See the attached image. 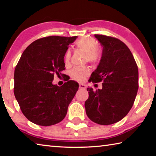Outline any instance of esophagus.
Segmentation results:
<instances>
[{"instance_id": "esophagus-1", "label": "esophagus", "mask_w": 156, "mask_h": 156, "mask_svg": "<svg viewBox=\"0 0 156 156\" xmlns=\"http://www.w3.org/2000/svg\"><path fill=\"white\" fill-rule=\"evenodd\" d=\"M79 88L81 89H86V86L84 85V84L80 83V84H79Z\"/></svg>"}]
</instances>
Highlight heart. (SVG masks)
Instances as JSON below:
<instances>
[{"instance_id":"obj_1","label":"heart","mask_w":156,"mask_h":156,"mask_svg":"<svg viewBox=\"0 0 156 156\" xmlns=\"http://www.w3.org/2000/svg\"><path fill=\"white\" fill-rule=\"evenodd\" d=\"M76 46L81 51L85 52V60L95 63L100 59V51L96 48L97 42L91 37H84L76 41ZM71 52L69 50L66 51L64 55V62L65 65H68L70 62ZM89 73V69L87 67H75L71 71L70 75L73 80L78 81H83L86 76Z\"/></svg>"}]
</instances>
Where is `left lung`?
<instances>
[{"instance_id": "8db88e82", "label": "left lung", "mask_w": 156, "mask_h": 156, "mask_svg": "<svg viewBox=\"0 0 156 156\" xmlns=\"http://www.w3.org/2000/svg\"><path fill=\"white\" fill-rule=\"evenodd\" d=\"M103 47L100 62L90 81L102 89L87 88L86 113L91 121L108 125L122 119L131 110L138 89V69L130 49L119 39L95 34Z\"/></svg>"}]
</instances>
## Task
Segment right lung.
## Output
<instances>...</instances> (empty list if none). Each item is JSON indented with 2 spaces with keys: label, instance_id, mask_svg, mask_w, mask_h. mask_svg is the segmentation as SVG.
Masks as SVG:
<instances>
[{
  "label": "right lung",
  "instance_id": "1",
  "mask_svg": "<svg viewBox=\"0 0 156 156\" xmlns=\"http://www.w3.org/2000/svg\"><path fill=\"white\" fill-rule=\"evenodd\" d=\"M77 36H51L38 39L23 51L14 71L16 99L27 119L50 126L64 119L78 84L69 80L61 87L53 84L55 75L62 76L64 55Z\"/></svg>",
  "mask_w": 156,
  "mask_h": 156
}]
</instances>
